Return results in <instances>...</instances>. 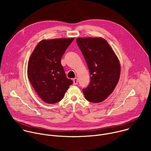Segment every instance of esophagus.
I'll return each mask as SVG.
<instances>
[{
  "label": "esophagus",
  "instance_id": "1",
  "mask_svg": "<svg viewBox=\"0 0 151 151\" xmlns=\"http://www.w3.org/2000/svg\"><path fill=\"white\" fill-rule=\"evenodd\" d=\"M78 78H74V79H73V85H76V84L78 83Z\"/></svg>",
  "mask_w": 151,
  "mask_h": 151
}]
</instances>
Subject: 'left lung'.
I'll return each instance as SVG.
<instances>
[{
	"instance_id": "1",
	"label": "left lung",
	"mask_w": 151,
	"mask_h": 151,
	"mask_svg": "<svg viewBox=\"0 0 151 151\" xmlns=\"http://www.w3.org/2000/svg\"><path fill=\"white\" fill-rule=\"evenodd\" d=\"M76 43L87 62L90 83L82 90L85 99L93 103L104 101L118 82L121 66L109 44L102 37H78Z\"/></svg>"
}]
</instances>
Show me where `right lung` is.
<instances>
[{
	"label": "right lung",
	"mask_w": 151,
	"mask_h": 151,
	"mask_svg": "<svg viewBox=\"0 0 151 151\" xmlns=\"http://www.w3.org/2000/svg\"><path fill=\"white\" fill-rule=\"evenodd\" d=\"M73 38L42 40L28 62L27 76L39 97L48 104L60 101L73 83L67 78L61 59Z\"/></svg>",
	"instance_id": "add662e5"
}]
</instances>
